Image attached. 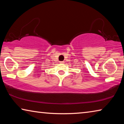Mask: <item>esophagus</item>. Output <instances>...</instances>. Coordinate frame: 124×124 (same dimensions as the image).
I'll list each match as a JSON object with an SVG mask.
<instances>
[{"mask_svg":"<svg viewBox=\"0 0 124 124\" xmlns=\"http://www.w3.org/2000/svg\"><path fill=\"white\" fill-rule=\"evenodd\" d=\"M60 62H61V63H64V61H61Z\"/></svg>","mask_w":124,"mask_h":124,"instance_id":"esophagus-1","label":"esophagus"}]
</instances>
